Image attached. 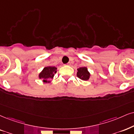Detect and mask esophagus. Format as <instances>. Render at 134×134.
<instances>
[{"label":"esophagus","mask_w":134,"mask_h":134,"mask_svg":"<svg viewBox=\"0 0 134 134\" xmlns=\"http://www.w3.org/2000/svg\"><path fill=\"white\" fill-rule=\"evenodd\" d=\"M71 63H70V62H69L67 64V65H68V66H71Z\"/></svg>","instance_id":"1"}]
</instances>
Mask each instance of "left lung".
<instances>
[{
    "label": "left lung",
    "instance_id": "8db88e82",
    "mask_svg": "<svg viewBox=\"0 0 134 134\" xmlns=\"http://www.w3.org/2000/svg\"><path fill=\"white\" fill-rule=\"evenodd\" d=\"M77 76L82 81H87L91 76L90 72H89L87 67L83 66L77 69Z\"/></svg>",
    "mask_w": 134,
    "mask_h": 134
}]
</instances>
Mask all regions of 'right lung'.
<instances>
[{
  "label": "right lung",
  "mask_w": 134,
  "mask_h": 134,
  "mask_svg": "<svg viewBox=\"0 0 134 134\" xmlns=\"http://www.w3.org/2000/svg\"><path fill=\"white\" fill-rule=\"evenodd\" d=\"M57 68L54 66H52L44 67L42 71L39 73V79L42 80L43 82L50 83V80L53 78L54 75L57 72Z\"/></svg>",
  "instance_id": "right-lung-1"
}]
</instances>
